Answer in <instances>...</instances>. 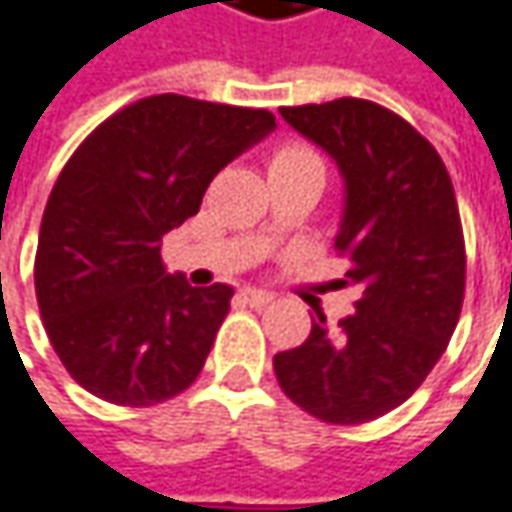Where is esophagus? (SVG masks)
<instances>
[{
  "instance_id": "esophagus-1",
  "label": "esophagus",
  "mask_w": 512,
  "mask_h": 512,
  "mask_svg": "<svg viewBox=\"0 0 512 512\" xmlns=\"http://www.w3.org/2000/svg\"><path fill=\"white\" fill-rule=\"evenodd\" d=\"M240 300L260 309V306L272 303V295H269V292H263V289H240Z\"/></svg>"
}]
</instances>
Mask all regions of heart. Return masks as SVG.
Listing matches in <instances>:
<instances>
[{
  "label": "heart",
  "mask_w": 512,
  "mask_h": 512,
  "mask_svg": "<svg viewBox=\"0 0 512 512\" xmlns=\"http://www.w3.org/2000/svg\"><path fill=\"white\" fill-rule=\"evenodd\" d=\"M300 166H321V157L300 143L280 145L278 151L269 157V171H283V168H300Z\"/></svg>",
  "instance_id": "b5f03b06"
}]
</instances>
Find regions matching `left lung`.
Here are the masks:
<instances>
[{
  "mask_svg": "<svg viewBox=\"0 0 512 512\" xmlns=\"http://www.w3.org/2000/svg\"><path fill=\"white\" fill-rule=\"evenodd\" d=\"M280 117L344 174L335 252L361 298L335 332L318 315L303 344L275 355V375L326 424L375 421L424 384L456 332L467 255L453 180L433 143L378 102L283 105Z\"/></svg>",
  "mask_w": 512,
  "mask_h": 512,
  "instance_id": "1",
  "label": "left lung"
}]
</instances>
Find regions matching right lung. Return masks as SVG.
<instances>
[{
  "mask_svg": "<svg viewBox=\"0 0 512 512\" xmlns=\"http://www.w3.org/2000/svg\"><path fill=\"white\" fill-rule=\"evenodd\" d=\"M275 128L266 108L157 94L102 120L59 171L34 286L62 367L108 404L154 407L189 389L234 289L168 275L163 234L200 212L214 174Z\"/></svg>",
  "mask_w": 512,
  "mask_h": 512,
  "instance_id": "1",
  "label": "right lung"
}]
</instances>
